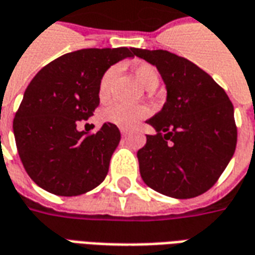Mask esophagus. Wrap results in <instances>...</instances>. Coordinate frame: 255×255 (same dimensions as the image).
<instances>
[{"instance_id":"1","label":"esophagus","mask_w":255,"mask_h":255,"mask_svg":"<svg viewBox=\"0 0 255 255\" xmlns=\"http://www.w3.org/2000/svg\"><path fill=\"white\" fill-rule=\"evenodd\" d=\"M120 132H122V136H127L128 133H129V131H128V129H124V128H122V129H120Z\"/></svg>"}]
</instances>
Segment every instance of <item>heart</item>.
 Here are the masks:
<instances>
[{
    "instance_id": "heart-1",
    "label": "heart",
    "mask_w": 255,
    "mask_h": 255,
    "mask_svg": "<svg viewBox=\"0 0 255 255\" xmlns=\"http://www.w3.org/2000/svg\"><path fill=\"white\" fill-rule=\"evenodd\" d=\"M116 72H117V69L115 66H112L103 73L102 77L99 80L98 95L102 101H105L110 95V88H112V83H113ZM133 74H135V77L138 78L140 84L143 85L145 88H149V90L156 88L158 85V81H160L156 67L152 65H147V63H140V65L135 66L133 67ZM147 115H149V109L143 105H127V103L123 102L110 103L109 106L103 110L105 120L113 123V124L122 128L135 127Z\"/></svg>"
}]
</instances>
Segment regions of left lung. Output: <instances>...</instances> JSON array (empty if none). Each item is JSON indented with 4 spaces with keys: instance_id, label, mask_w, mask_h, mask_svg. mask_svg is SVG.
<instances>
[{
    "instance_id": "8db88e82",
    "label": "left lung",
    "mask_w": 255,
    "mask_h": 255,
    "mask_svg": "<svg viewBox=\"0 0 255 255\" xmlns=\"http://www.w3.org/2000/svg\"><path fill=\"white\" fill-rule=\"evenodd\" d=\"M157 67L167 88L163 109L147 120L157 131L138 150L140 177L158 193L190 199L207 192L231 161L238 128L233 105L210 74L163 49L135 48Z\"/></svg>"
}]
</instances>
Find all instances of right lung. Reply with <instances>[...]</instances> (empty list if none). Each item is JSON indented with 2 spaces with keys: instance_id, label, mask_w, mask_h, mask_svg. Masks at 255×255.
<instances>
[{
  "instance_id": "1",
  "label": "right lung",
  "mask_w": 255,
  "mask_h": 255,
  "mask_svg": "<svg viewBox=\"0 0 255 255\" xmlns=\"http://www.w3.org/2000/svg\"><path fill=\"white\" fill-rule=\"evenodd\" d=\"M135 48H88L66 53L44 66L30 81L13 119L23 167L40 188L58 196H77L97 188L108 175L120 142L115 124L97 132L78 131L99 106L98 87L110 66L132 58Z\"/></svg>"
}]
</instances>
